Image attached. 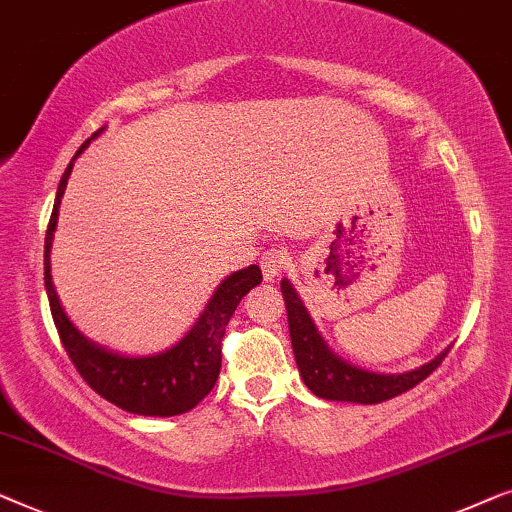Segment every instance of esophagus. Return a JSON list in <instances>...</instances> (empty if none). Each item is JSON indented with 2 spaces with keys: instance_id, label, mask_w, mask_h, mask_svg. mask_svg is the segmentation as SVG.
Listing matches in <instances>:
<instances>
[{
  "instance_id": "esophagus-1",
  "label": "esophagus",
  "mask_w": 512,
  "mask_h": 512,
  "mask_svg": "<svg viewBox=\"0 0 512 512\" xmlns=\"http://www.w3.org/2000/svg\"><path fill=\"white\" fill-rule=\"evenodd\" d=\"M287 262H290V255L280 248L266 250V253L259 257V266H262V273L266 280H273L276 276H280V273L285 271Z\"/></svg>"
}]
</instances>
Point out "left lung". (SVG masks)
Returning a JSON list of instances; mask_svg holds the SVG:
<instances>
[{
    "label": "left lung",
    "mask_w": 512,
    "mask_h": 512,
    "mask_svg": "<svg viewBox=\"0 0 512 512\" xmlns=\"http://www.w3.org/2000/svg\"><path fill=\"white\" fill-rule=\"evenodd\" d=\"M280 292H283L285 299L287 325H290L292 350L299 373L308 390L320 399L350 403H380L394 399L403 392L413 390L429 373H434L450 352V348L443 350L436 359L408 373L364 371L359 366L343 362L341 357L327 348V343L322 341L311 315H308L306 306L301 304L290 280H280Z\"/></svg>",
    "instance_id": "obj_1"
}]
</instances>
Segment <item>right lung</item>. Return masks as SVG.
I'll use <instances>...</instances> for the list:
<instances>
[{
    "label": "right lung",
    "instance_id": "obj_1",
    "mask_svg": "<svg viewBox=\"0 0 512 512\" xmlns=\"http://www.w3.org/2000/svg\"><path fill=\"white\" fill-rule=\"evenodd\" d=\"M102 132L104 127L97 129L76 150L74 160ZM74 160L69 162L60 185H57L55 206L46 229V250H43V280H46L50 313H53L57 334H60V341L76 371L99 397L134 415H183L213 390L215 380L220 376L222 338H225L227 322L234 315L236 306L241 304V299L255 285L262 283V271L257 264H250L246 269L227 276L208 301L204 313L199 315V320L194 322V327L174 348L157 352V355L127 357L88 341L64 315L60 299L55 294L53 278H50V246H53L57 227V208H60L64 187H67L71 169H74Z\"/></svg>",
    "mask_w": 512,
    "mask_h": 512
}]
</instances>
